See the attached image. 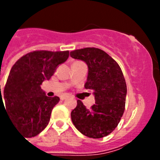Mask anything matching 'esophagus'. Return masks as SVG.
<instances>
[{
	"mask_svg": "<svg viewBox=\"0 0 160 160\" xmlns=\"http://www.w3.org/2000/svg\"><path fill=\"white\" fill-rule=\"evenodd\" d=\"M68 97H69L68 95H61V96H60V100H65V99H67Z\"/></svg>",
	"mask_w": 160,
	"mask_h": 160,
	"instance_id": "obj_1",
	"label": "esophagus"
}]
</instances>
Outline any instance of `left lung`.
<instances>
[{"label":"left lung","mask_w":160,"mask_h":160,"mask_svg":"<svg viewBox=\"0 0 160 160\" xmlns=\"http://www.w3.org/2000/svg\"><path fill=\"white\" fill-rule=\"evenodd\" d=\"M70 55L86 63L88 76L85 88L92 91L95 100L90 109L77 100V106L71 112L73 124L89 138L107 136L116 128L124 111L127 87L121 69L100 49H80Z\"/></svg>","instance_id":"obj_1"}]
</instances>
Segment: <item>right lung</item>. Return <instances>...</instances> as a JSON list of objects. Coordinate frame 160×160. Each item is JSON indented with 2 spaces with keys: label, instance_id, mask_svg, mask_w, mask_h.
<instances>
[{
  "label": "right lung",
  "instance_id": "obj_1",
  "mask_svg": "<svg viewBox=\"0 0 160 160\" xmlns=\"http://www.w3.org/2000/svg\"><path fill=\"white\" fill-rule=\"evenodd\" d=\"M68 57V51H36L23 55L11 68L4 100L12 124L24 137L36 136L47 126L60 98L46 96L41 85L51 79ZM0 98L3 102L1 94Z\"/></svg>",
  "mask_w": 160,
  "mask_h": 160
}]
</instances>
